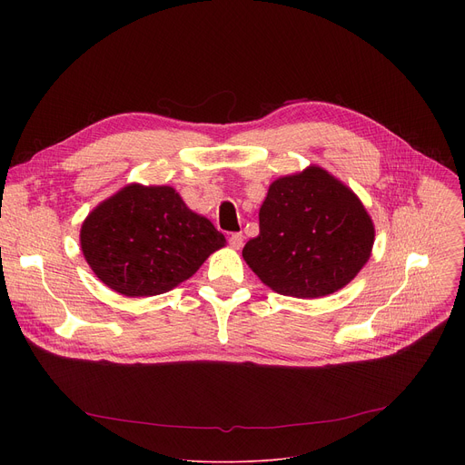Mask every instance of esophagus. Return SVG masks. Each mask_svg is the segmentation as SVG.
<instances>
[{
  "mask_svg": "<svg viewBox=\"0 0 465 465\" xmlns=\"http://www.w3.org/2000/svg\"><path fill=\"white\" fill-rule=\"evenodd\" d=\"M242 239H245V237H242V233H232L230 235V247L233 251H239L242 247Z\"/></svg>",
  "mask_w": 465,
  "mask_h": 465,
  "instance_id": "34e87169",
  "label": "esophagus"
}]
</instances>
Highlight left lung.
<instances>
[{
    "label": "left lung",
    "mask_w": 465,
    "mask_h": 465,
    "mask_svg": "<svg viewBox=\"0 0 465 465\" xmlns=\"http://www.w3.org/2000/svg\"><path fill=\"white\" fill-rule=\"evenodd\" d=\"M260 233L242 258L277 294L314 300L347 286L368 263L375 226L358 195L330 171L309 165L270 184Z\"/></svg>",
    "instance_id": "obj_1"
}]
</instances>
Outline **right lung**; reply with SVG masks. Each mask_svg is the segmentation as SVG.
<instances>
[{"label": "right lung", "instance_id": "1", "mask_svg": "<svg viewBox=\"0 0 465 465\" xmlns=\"http://www.w3.org/2000/svg\"><path fill=\"white\" fill-rule=\"evenodd\" d=\"M226 245L173 186L126 184L84 218L81 251L105 286L128 298L165 294Z\"/></svg>", "mask_w": 465, "mask_h": 465}]
</instances>
